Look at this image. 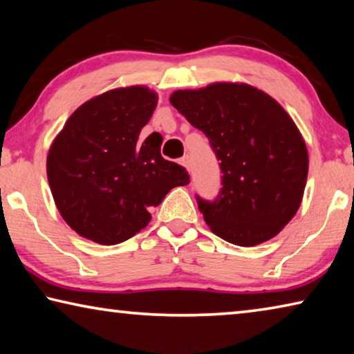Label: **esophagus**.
<instances>
[{
  "label": "esophagus",
  "mask_w": 354,
  "mask_h": 354,
  "mask_svg": "<svg viewBox=\"0 0 354 354\" xmlns=\"http://www.w3.org/2000/svg\"><path fill=\"white\" fill-rule=\"evenodd\" d=\"M179 164H181L183 167H185L190 171V158L189 156H184V158H181V160H179Z\"/></svg>",
  "instance_id": "esophagus-1"
}]
</instances>
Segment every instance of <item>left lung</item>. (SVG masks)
I'll return each instance as SVG.
<instances>
[{"instance_id": "obj_1", "label": "left lung", "mask_w": 354, "mask_h": 354, "mask_svg": "<svg viewBox=\"0 0 354 354\" xmlns=\"http://www.w3.org/2000/svg\"><path fill=\"white\" fill-rule=\"evenodd\" d=\"M170 103L211 142L221 192L198 209L214 234L239 247L273 239L301 205L309 156L295 122L277 100L245 82L176 91Z\"/></svg>"}]
</instances>
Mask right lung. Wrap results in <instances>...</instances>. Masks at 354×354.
Instances as JSON below:
<instances>
[{
	"mask_svg": "<svg viewBox=\"0 0 354 354\" xmlns=\"http://www.w3.org/2000/svg\"><path fill=\"white\" fill-rule=\"evenodd\" d=\"M158 104L147 86L117 87L81 104L53 140L46 176L71 230L115 245L145 227L173 187L190 183L184 167L160 156V143L139 142Z\"/></svg>",
	"mask_w": 354,
	"mask_h": 354,
	"instance_id": "right-lung-1",
	"label": "right lung"
}]
</instances>
